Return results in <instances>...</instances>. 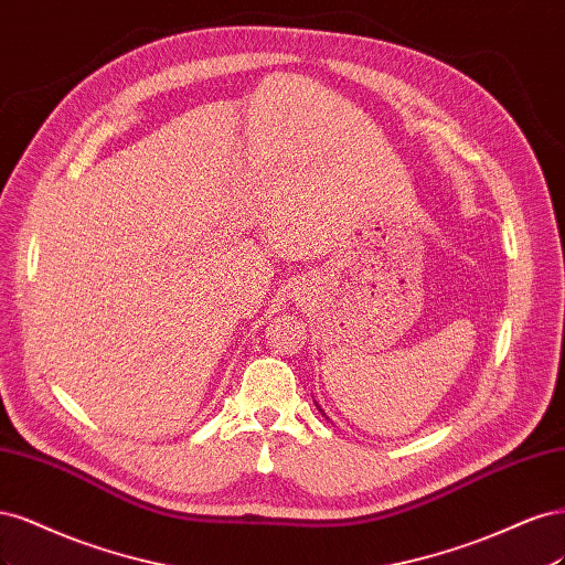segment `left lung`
Wrapping results in <instances>:
<instances>
[{"instance_id": "left-lung-1", "label": "left lung", "mask_w": 565, "mask_h": 565, "mask_svg": "<svg viewBox=\"0 0 565 565\" xmlns=\"http://www.w3.org/2000/svg\"><path fill=\"white\" fill-rule=\"evenodd\" d=\"M315 404H317V402H315ZM317 408H319V411H321V406H319V404H317ZM321 415H323V417H326V413H323V411H321ZM326 420H329V417H326Z\"/></svg>"}]
</instances>
